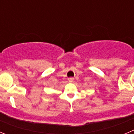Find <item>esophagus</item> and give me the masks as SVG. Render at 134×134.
<instances>
[{"label":"esophagus","instance_id":"1","mask_svg":"<svg viewBox=\"0 0 134 134\" xmlns=\"http://www.w3.org/2000/svg\"><path fill=\"white\" fill-rule=\"evenodd\" d=\"M74 81V78H69V79H68V82H72Z\"/></svg>","mask_w":134,"mask_h":134}]
</instances>
